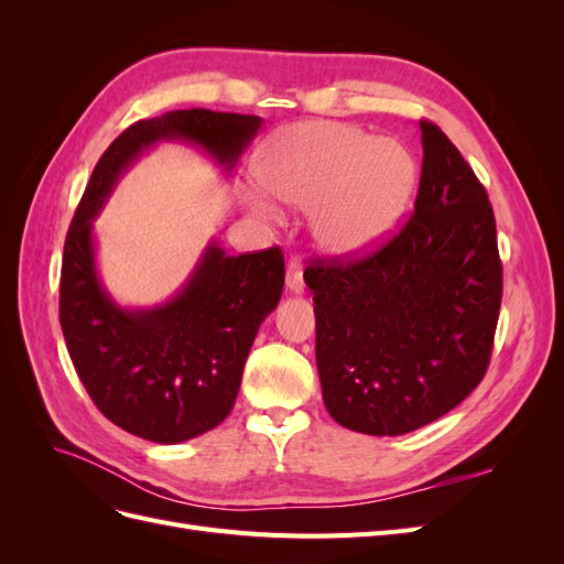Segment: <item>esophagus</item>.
Wrapping results in <instances>:
<instances>
[{
  "instance_id": "esophagus-1",
  "label": "esophagus",
  "mask_w": 564,
  "mask_h": 564,
  "mask_svg": "<svg viewBox=\"0 0 564 564\" xmlns=\"http://www.w3.org/2000/svg\"><path fill=\"white\" fill-rule=\"evenodd\" d=\"M286 292L289 294L303 292V268L299 261H292L286 265Z\"/></svg>"
}]
</instances>
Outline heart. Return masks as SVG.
<instances>
[{
	"label": "heart",
	"mask_w": 564,
	"mask_h": 564,
	"mask_svg": "<svg viewBox=\"0 0 564 564\" xmlns=\"http://www.w3.org/2000/svg\"><path fill=\"white\" fill-rule=\"evenodd\" d=\"M265 191L294 209H311L315 245L350 259L379 247L400 224L416 185V162L402 143L338 122L289 127L256 162ZM270 216V202L253 197Z\"/></svg>",
	"instance_id": "obj_1"
}]
</instances>
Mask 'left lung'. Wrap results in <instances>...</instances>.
<instances>
[{
	"mask_svg": "<svg viewBox=\"0 0 564 564\" xmlns=\"http://www.w3.org/2000/svg\"><path fill=\"white\" fill-rule=\"evenodd\" d=\"M421 183L402 230L357 261L305 270L315 303L324 406L344 429L404 435L445 416L482 381L503 270L482 183L433 122H421Z\"/></svg>",
	"mask_w": 564,
	"mask_h": 564,
	"instance_id": "1",
	"label": "left lung"
}]
</instances>
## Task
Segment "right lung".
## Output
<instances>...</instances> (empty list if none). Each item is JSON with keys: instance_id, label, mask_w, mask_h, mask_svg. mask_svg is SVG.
Returning a JSON list of instances; mask_svg holds the SVG:
<instances>
[{"instance_id": "right-lung-1", "label": "right lung", "mask_w": 564, "mask_h": 564, "mask_svg": "<svg viewBox=\"0 0 564 564\" xmlns=\"http://www.w3.org/2000/svg\"><path fill=\"white\" fill-rule=\"evenodd\" d=\"M263 124L256 115L204 108L141 119L98 160L67 228L61 265V329L77 377L119 429L176 445L224 421L261 322L284 286L280 247L228 256L216 240L178 292L155 308H122L96 268L94 218L145 150L183 141L232 174Z\"/></svg>"}]
</instances>
